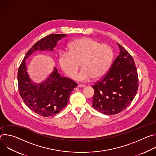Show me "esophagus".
<instances>
[{
    "mask_svg": "<svg viewBox=\"0 0 156 156\" xmlns=\"http://www.w3.org/2000/svg\"><path fill=\"white\" fill-rule=\"evenodd\" d=\"M78 87H85V85L84 84H78Z\"/></svg>",
    "mask_w": 156,
    "mask_h": 156,
    "instance_id": "esophagus-1",
    "label": "esophagus"
}]
</instances>
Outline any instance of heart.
I'll list each match as a JSON object with an SVG mask.
<instances>
[{"mask_svg": "<svg viewBox=\"0 0 156 156\" xmlns=\"http://www.w3.org/2000/svg\"><path fill=\"white\" fill-rule=\"evenodd\" d=\"M68 50L69 52H60L59 66L66 75L73 78L81 63L83 69L75 77L78 81L102 78L110 68L114 57L113 49L108 44L88 37L72 41Z\"/></svg>", "mask_w": 156, "mask_h": 156, "instance_id": "obj_1", "label": "heart"}]
</instances>
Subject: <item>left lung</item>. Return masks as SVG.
Masks as SVG:
<instances>
[{
  "mask_svg": "<svg viewBox=\"0 0 156 156\" xmlns=\"http://www.w3.org/2000/svg\"><path fill=\"white\" fill-rule=\"evenodd\" d=\"M119 55L106 75L92 87V106L105 115H115L125 110L134 99L138 88L135 63L128 52L118 43Z\"/></svg>",
  "mask_w": 156,
  "mask_h": 156,
  "instance_id": "obj_1",
  "label": "left lung"
}]
</instances>
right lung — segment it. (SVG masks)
Here are the masks:
<instances>
[{
    "instance_id": "1",
    "label": "right lung",
    "mask_w": 156,
    "mask_h": 156,
    "mask_svg": "<svg viewBox=\"0 0 156 156\" xmlns=\"http://www.w3.org/2000/svg\"><path fill=\"white\" fill-rule=\"evenodd\" d=\"M66 36L52 34L37 41L27 53L18 69V90L22 99L30 110L43 117L55 115L64 108L78 84L69 78L61 76L55 67L45 80L34 83L27 72L26 60L35 51L52 52L57 42Z\"/></svg>"
}]
</instances>
